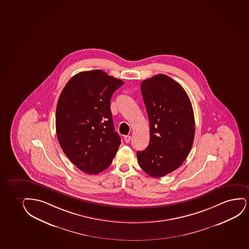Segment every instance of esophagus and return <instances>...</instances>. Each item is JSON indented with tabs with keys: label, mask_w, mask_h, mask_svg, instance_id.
<instances>
[{
	"label": "esophagus",
	"mask_w": 249,
	"mask_h": 249,
	"mask_svg": "<svg viewBox=\"0 0 249 249\" xmlns=\"http://www.w3.org/2000/svg\"><path fill=\"white\" fill-rule=\"evenodd\" d=\"M130 136H125L124 137V142H126V143H129V141H130Z\"/></svg>",
	"instance_id": "obj_1"
}]
</instances>
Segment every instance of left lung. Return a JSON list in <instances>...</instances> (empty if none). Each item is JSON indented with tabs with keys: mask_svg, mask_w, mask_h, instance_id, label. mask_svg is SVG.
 Returning a JSON list of instances; mask_svg holds the SVG:
<instances>
[{
	"mask_svg": "<svg viewBox=\"0 0 249 249\" xmlns=\"http://www.w3.org/2000/svg\"><path fill=\"white\" fill-rule=\"evenodd\" d=\"M141 90L148 114L150 142L136 156L142 170L160 178L178 168L192 148V104L182 86L164 74L143 81Z\"/></svg>",
	"mask_w": 249,
	"mask_h": 249,
	"instance_id": "8db88e82",
	"label": "left lung"
}]
</instances>
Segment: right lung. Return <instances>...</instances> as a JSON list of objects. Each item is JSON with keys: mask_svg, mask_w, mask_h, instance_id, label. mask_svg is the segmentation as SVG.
<instances>
[{"mask_svg": "<svg viewBox=\"0 0 249 249\" xmlns=\"http://www.w3.org/2000/svg\"><path fill=\"white\" fill-rule=\"evenodd\" d=\"M100 70L71 77L57 103V138L66 157L78 169L98 174L109 167L120 147L113 127L110 100L123 85Z\"/></svg>", "mask_w": 249, "mask_h": 249, "instance_id": "1", "label": "right lung"}]
</instances>
